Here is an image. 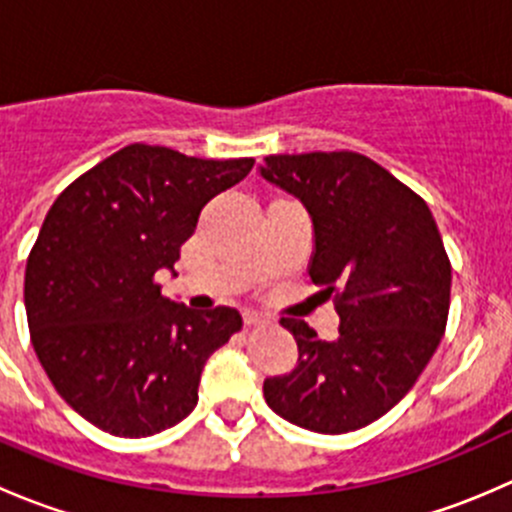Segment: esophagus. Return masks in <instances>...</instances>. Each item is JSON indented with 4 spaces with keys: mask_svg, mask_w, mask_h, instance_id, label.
<instances>
[{
    "mask_svg": "<svg viewBox=\"0 0 512 512\" xmlns=\"http://www.w3.org/2000/svg\"><path fill=\"white\" fill-rule=\"evenodd\" d=\"M242 317H245L247 327H260V324H267L272 319L270 314L257 312V309H245V314H242Z\"/></svg>",
    "mask_w": 512,
    "mask_h": 512,
    "instance_id": "1",
    "label": "esophagus"
}]
</instances>
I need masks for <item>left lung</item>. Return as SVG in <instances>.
<instances>
[{
    "label": "left lung",
    "instance_id": "obj_1",
    "mask_svg": "<svg viewBox=\"0 0 512 512\" xmlns=\"http://www.w3.org/2000/svg\"><path fill=\"white\" fill-rule=\"evenodd\" d=\"M262 178L312 215L309 277L334 297L339 339L282 317L299 349L294 371L265 381V401L294 426L347 433L394 409L441 344L451 260L426 200L354 151L267 156Z\"/></svg>",
    "mask_w": 512,
    "mask_h": 512
}]
</instances>
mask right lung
Masks as SVG:
<instances>
[{
    "mask_svg": "<svg viewBox=\"0 0 512 512\" xmlns=\"http://www.w3.org/2000/svg\"><path fill=\"white\" fill-rule=\"evenodd\" d=\"M252 165L131 143L46 213L24 272L29 337L61 399L101 431L143 438L183 421L208 356L242 329L237 309L168 302L156 272Z\"/></svg>",
    "mask_w": 512,
    "mask_h": 512,
    "instance_id": "1",
    "label": "right lung"
}]
</instances>
